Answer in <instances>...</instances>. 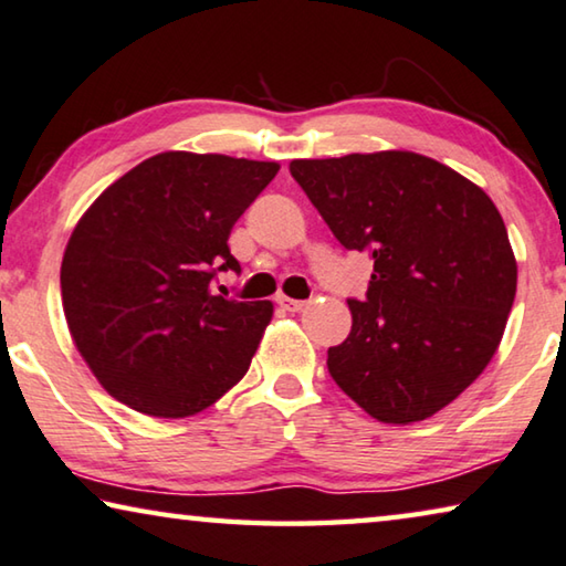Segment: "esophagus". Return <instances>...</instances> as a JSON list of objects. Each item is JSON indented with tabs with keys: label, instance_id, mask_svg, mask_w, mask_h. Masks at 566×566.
I'll return each instance as SVG.
<instances>
[{
	"label": "esophagus",
	"instance_id": "1",
	"mask_svg": "<svg viewBox=\"0 0 566 566\" xmlns=\"http://www.w3.org/2000/svg\"><path fill=\"white\" fill-rule=\"evenodd\" d=\"M277 305H281L283 311H291V313H301L308 301H295V298H285V295H277Z\"/></svg>",
	"mask_w": 566,
	"mask_h": 566
}]
</instances>
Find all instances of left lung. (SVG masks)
Instances as JSON below:
<instances>
[{"label":"left lung","mask_w":566,"mask_h":566,"mask_svg":"<svg viewBox=\"0 0 566 566\" xmlns=\"http://www.w3.org/2000/svg\"><path fill=\"white\" fill-rule=\"evenodd\" d=\"M291 175L338 243L374 261L328 374L378 421L429 419L476 381L512 311L516 261L496 206L401 150L293 160Z\"/></svg>","instance_id":"obj_1"}]
</instances>
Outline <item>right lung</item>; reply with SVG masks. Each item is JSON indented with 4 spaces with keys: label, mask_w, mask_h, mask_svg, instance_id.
Here are the masks:
<instances>
[{
    "label": "right lung",
    "mask_w": 566,
    "mask_h": 566,
    "mask_svg": "<svg viewBox=\"0 0 566 566\" xmlns=\"http://www.w3.org/2000/svg\"><path fill=\"white\" fill-rule=\"evenodd\" d=\"M275 172L245 157L163 153L82 216L62 258V303L109 396L185 419L245 376L273 305L226 298L212 281L240 273L228 235Z\"/></svg>",
    "instance_id": "add662e5"
}]
</instances>
